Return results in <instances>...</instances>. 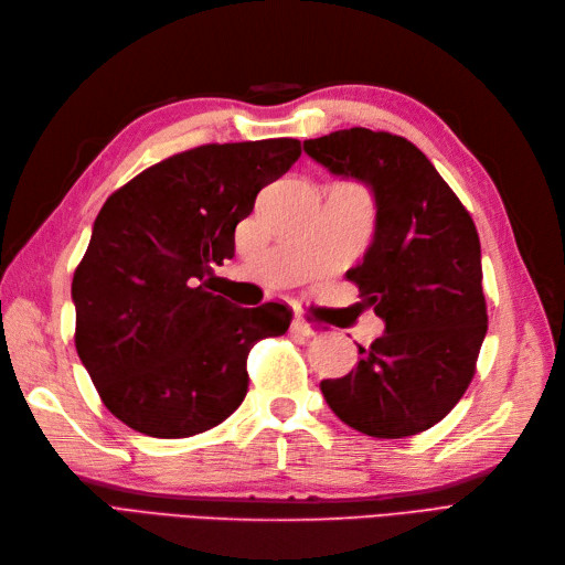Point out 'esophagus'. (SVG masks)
<instances>
[{"label":"esophagus","mask_w":565,"mask_h":565,"mask_svg":"<svg viewBox=\"0 0 565 565\" xmlns=\"http://www.w3.org/2000/svg\"><path fill=\"white\" fill-rule=\"evenodd\" d=\"M294 331H296V334H302V337H317V334H322L320 327L308 322L306 317H300V315L294 320Z\"/></svg>","instance_id":"34e87169"}]
</instances>
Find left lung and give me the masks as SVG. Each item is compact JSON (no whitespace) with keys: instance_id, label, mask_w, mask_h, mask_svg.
I'll use <instances>...</instances> for the list:
<instances>
[{"instance_id":"8db88e82","label":"left lung","mask_w":565,"mask_h":565,"mask_svg":"<svg viewBox=\"0 0 565 565\" xmlns=\"http://www.w3.org/2000/svg\"><path fill=\"white\" fill-rule=\"evenodd\" d=\"M317 164L363 183L374 234L345 271L384 334L345 377L322 380L329 408L377 439L437 425L466 394L487 334L480 236L429 159L401 136L343 128L302 142Z\"/></svg>"}]
</instances>
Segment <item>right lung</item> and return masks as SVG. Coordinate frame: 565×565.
<instances>
[{
  "instance_id": "1",
  "label": "right lung",
  "mask_w": 565,
  "mask_h": 565,
  "mask_svg": "<svg viewBox=\"0 0 565 565\" xmlns=\"http://www.w3.org/2000/svg\"><path fill=\"white\" fill-rule=\"evenodd\" d=\"M300 157L294 138L173 154L109 195L71 284L76 351L105 406L159 439L205 431L248 392L255 341L281 337L279 302L238 308L207 291L238 222Z\"/></svg>"
}]
</instances>
